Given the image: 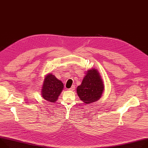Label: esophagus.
Here are the masks:
<instances>
[{
	"instance_id": "34e87169",
	"label": "esophagus",
	"mask_w": 148,
	"mask_h": 148,
	"mask_svg": "<svg viewBox=\"0 0 148 148\" xmlns=\"http://www.w3.org/2000/svg\"><path fill=\"white\" fill-rule=\"evenodd\" d=\"M74 89H75V86H74V85H73V86H71V87L70 88H69V90H71V91H73Z\"/></svg>"
}]
</instances>
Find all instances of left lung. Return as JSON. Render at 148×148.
I'll list each match as a JSON object with an SVG mask.
<instances>
[{"mask_svg":"<svg viewBox=\"0 0 148 148\" xmlns=\"http://www.w3.org/2000/svg\"><path fill=\"white\" fill-rule=\"evenodd\" d=\"M103 90L102 79L98 71L92 69L87 71L82 84L77 87V92L84 103L89 104L99 100Z\"/></svg>","mask_w":148,"mask_h":148,"instance_id":"obj_1","label":"left lung"}]
</instances>
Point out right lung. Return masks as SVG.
Segmentation results:
<instances>
[{"instance_id": "right-lung-1", "label": "right lung", "mask_w": 148, "mask_h": 148, "mask_svg": "<svg viewBox=\"0 0 148 148\" xmlns=\"http://www.w3.org/2000/svg\"><path fill=\"white\" fill-rule=\"evenodd\" d=\"M64 88V84L52 74L48 75L44 82L42 89V97L50 102L54 103L58 99Z\"/></svg>"}]
</instances>
